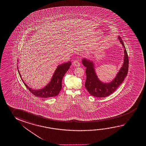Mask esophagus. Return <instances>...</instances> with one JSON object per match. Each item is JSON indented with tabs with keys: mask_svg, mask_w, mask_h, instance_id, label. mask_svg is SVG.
<instances>
[{
	"mask_svg": "<svg viewBox=\"0 0 146 146\" xmlns=\"http://www.w3.org/2000/svg\"><path fill=\"white\" fill-rule=\"evenodd\" d=\"M73 65L76 67H79L80 66V62H79V60H75L73 62Z\"/></svg>",
	"mask_w": 146,
	"mask_h": 146,
	"instance_id": "1",
	"label": "esophagus"
}]
</instances>
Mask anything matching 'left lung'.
<instances>
[{"instance_id":"left-lung-1","label":"left lung","mask_w":146,"mask_h":146,"mask_svg":"<svg viewBox=\"0 0 146 146\" xmlns=\"http://www.w3.org/2000/svg\"><path fill=\"white\" fill-rule=\"evenodd\" d=\"M118 39L124 48V62L115 77L110 82L104 83L99 79L94 69L93 61L86 58H83L82 60V64L86 68L85 86L88 93L92 96L102 98L110 95L117 90L127 75L129 66L128 56L122 38L118 36Z\"/></svg>"}]
</instances>
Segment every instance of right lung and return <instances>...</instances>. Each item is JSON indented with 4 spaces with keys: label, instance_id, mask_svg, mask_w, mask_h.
Listing matches in <instances>:
<instances>
[{
    "label": "right lung",
    "instance_id": "1",
    "mask_svg": "<svg viewBox=\"0 0 146 146\" xmlns=\"http://www.w3.org/2000/svg\"><path fill=\"white\" fill-rule=\"evenodd\" d=\"M71 65V62H65L61 65H58L56 69L55 70V72L53 75L49 83L44 88L39 90H34L27 86V85L26 84L22 78L21 75L20 73L19 70H18V71L24 85L34 95L41 98H50L57 96L60 93L62 88V78L65 73L69 69L70 66Z\"/></svg>",
    "mask_w": 146,
    "mask_h": 146
}]
</instances>
